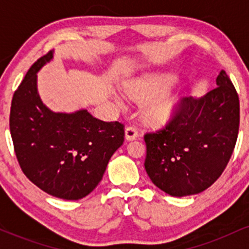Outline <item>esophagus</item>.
<instances>
[{"label": "esophagus", "mask_w": 249, "mask_h": 249, "mask_svg": "<svg viewBox=\"0 0 249 249\" xmlns=\"http://www.w3.org/2000/svg\"><path fill=\"white\" fill-rule=\"evenodd\" d=\"M138 137V130L134 126H127L125 128V138L126 141H133Z\"/></svg>", "instance_id": "34e87169"}]
</instances>
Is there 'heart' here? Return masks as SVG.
I'll return each instance as SVG.
<instances>
[{"label":"heart","mask_w":249,"mask_h":249,"mask_svg":"<svg viewBox=\"0 0 249 249\" xmlns=\"http://www.w3.org/2000/svg\"><path fill=\"white\" fill-rule=\"evenodd\" d=\"M167 82L159 77H146L128 84L126 93L136 101H142L154 95L145 105L144 113L150 121L164 123L172 118L176 110V98L167 91L162 92Z\"/></svg>","instance_id":"1"}]
</instances>
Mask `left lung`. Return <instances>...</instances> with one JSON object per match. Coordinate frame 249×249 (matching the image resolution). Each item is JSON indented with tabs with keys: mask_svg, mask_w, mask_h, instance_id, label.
Masks as SVG:
<instances>
[{
	"mask_svg": "<svg viewBox=\"0 0 249 249\" xmlns=\"http://www.w3.org/2000/svg\"><path fill=\"white\" fill-rule=\"evenodd\" d=\"M216 85L200 98H182L166 126L144 136L145 170L153 184L170 196L205 191L232 157L239 133V96L224 70Z\"/></svg>",
	"mask_w": 249,
	"mask_h": 249,
	"instance_id": "left-lung-1",
	"label": "left lung"
}]
</instances>
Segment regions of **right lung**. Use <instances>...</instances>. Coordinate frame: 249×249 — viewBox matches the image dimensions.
<instances>
[{
  "label": "right lung",
  "instance_id": "1",
  "mask_svg": "<svg viewBox=\"0 0 249 249\" xmlns=\"http://www.w3.org/2000/svg\"><path fill=\"white\" fill-rule=\"evenodd\" d=\"M53 51L31 65L11 101L9 126L23 173L50 196H87L103 178L107 162L124 142V125L103 122L87 110L53 112L37 91V72Z\"/></svg>",
  "mask_w": 249,
  "mask_h": 249
}]
</instances>
